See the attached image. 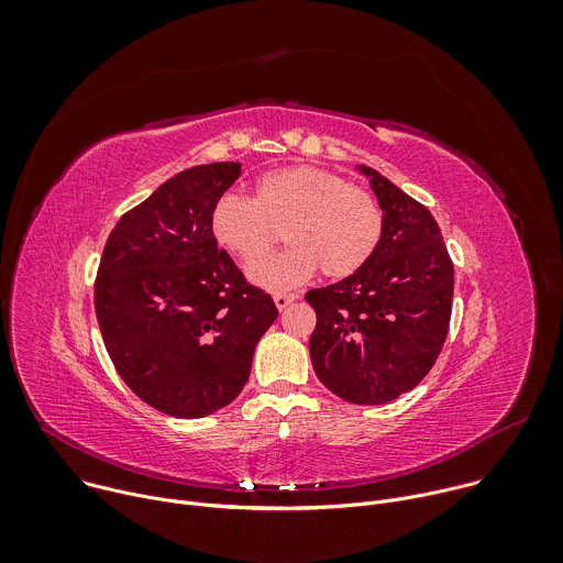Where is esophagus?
Instances as JSON below:
<instances>
[{
    "label": "esophagus",
    "mask_w": 563,
    "mask_h": 563,
    "mask_svg": "<svg viewBox=\"0 0 563 563\" xmlns=\"http://www.w3.org/2000/svg\"><path fill=\"white\" fill-rule=\"evenodd\" d=\"M296 300V296L294 294H276L274 296V302H276V307L283 311V309H287L291 302Z\"/></svg>",
    "instance_id": "34e87169"
}]
</instances>
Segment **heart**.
Wrapping results in <instances>:
<instances>
[{"label":"heart","instance_id":"b5f03b06","mask_svg":"<svg viewBox=\"0 0 563 563\" xmlns=\"http://www.w3.org/2000/svg\"><path fill=\"white\" fill-rule=\"evenodd\" d=\"M283 227L287 247L247 269L267 291L300 287L318 265L334 280L356 274L378 247L383 211L372 194L336 174L285 167L258 178L254 200L222 194L209 216L218 247L245 263L263 256Z\"/></svg>","mask_w":563,"mask_h":563}]
</instances>
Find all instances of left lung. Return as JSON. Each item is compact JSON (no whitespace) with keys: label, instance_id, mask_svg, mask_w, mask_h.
I'll use <instances>...</instances> for the list:
<instances>
[{"label":"left lung","instance_id":"1","mask_svg":"<svg viewBox=\"0 0 563 563\" xmlns=\"http://www.w3.org/2000/svg\"><path fill=\"white\" fill-rule=\"evenodd\" d=\"M383 233L356 274L305 294L316 311L309 356L332 394L383 406L417 387L448 336L454 267L432 213L369 167Z\"/></svg>","mask_w":563,"mask_h":563}]
</instances>
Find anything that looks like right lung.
Listing matches in <instances>:
<instances>
[{
	"label": "right lung",
	"instance_id": "add662e5",
	"mask_svg": "<svg viewBox=\"0 0 563 563\" xmlns=\"http://www.w3.org/2000/svg\"><path fill=\"white\" fill-rule=\"evenodd\" d=\"M240 163L191 167L159 185L111 231L96 280V316L122 380L151 408L200 419L250 380L258 341L278 318L209 229Z\"/></svg>",
	"mask_w": 563,
	"mask_h": 563
}]
</instances>
